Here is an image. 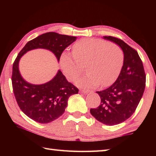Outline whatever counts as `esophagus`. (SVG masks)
Here are the masks:
<instances>
[{
  "label": "esophagus",
  "mask_w": 156,
  "mask_h": 156,
  "mask_svg": "<svg viewBox=\"0 0 156 156\" xmlns=\"http://www.w3.org/2000/svg\"><path fill=\"white\" fill-rule=\"evenodd\" d=\"M80 92H82V93H84V94H87V93H89V92H91L90 90H85V89H82V90H80Z\"/></svg>",
  "instance_id": "1"
}]
</instances>
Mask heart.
Segmentation results:
<instances>
[{
  "mask_svg": "<svg viewBox=\"0 0 156 156\" xmlns=\"http://www.w3.org/2000/svg\"><path fill=\"white\" fill-rule=\"evenodd\" d=\"M73 56L63 54L59 64L68 80L78 77L87 66L88 74L76 80L80 87H108L117 80L124 62V54L119 45L101 39L87 38L73 45Z\"/></svg>",
  "mask_w": 156,
  "mask_h": 156,
  "instance_id": "obj_1",
  "label": "heart"
}]
</instances>
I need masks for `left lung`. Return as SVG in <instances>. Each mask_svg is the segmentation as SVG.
<instances>
[{"instance_id": "obj_1", "label": "left lung", "mask_w": 156, "mask_h": 156, "mask_svg": "<svg viewBox=\"0 0 156 156\" xmlns=\"http://www.w3.org/2000/svg\"><path fill=\"white\" fill-rule=\"evenodd\" d=\"M105 39L120 46L124 54V62L119 77L110 87L97 91L101 104L90 108L93 117L107 125H117L134 113L145 87L144 65L137 51L121 39L105 36Z\"/></svg>"}]
</instances>
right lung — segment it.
<instances>
[{"label":"right lung","mask_w":156,"mask_h":156,"mask_svg":"<svg viewBox=\"0 0 156 156\" xmlns=\"http://www.w3.org/2000/svg\"><path fill=\"white\" fill-rule=\"evenodd\" d=\"M76 37L49 32L27 42L19 53L12 65V86L16 102L21 110L39 123H48L64 113L71 95L78 94V88L68 82L59 70L51 80L40 85L28 83L19 70V62L26 52L37 48L52 51L59 61L64 49L75 41Z\"/></svg>","instance_id":"right-lung-1"}]
</instances>
